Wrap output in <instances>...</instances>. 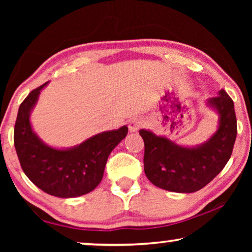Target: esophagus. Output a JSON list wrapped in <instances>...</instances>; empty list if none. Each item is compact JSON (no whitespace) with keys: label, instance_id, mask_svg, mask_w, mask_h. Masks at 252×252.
Listing matches in <instances>:
<instances>
[{"label":"esophagus","instance_id":"esophagus-1","mask_svg":"<svg viewBox=\"0 0 252 252\" xmlns=\"http://www.w3.org/2000/svg\"><path fill=\"white\" fill-rule=\"evenodd\" d=\"M142 126H143V120L141 118H133L129 122V131L136 132L139 129H141Z\"/></svg>","mask_w":252,"mask_h":252}]
</instances>
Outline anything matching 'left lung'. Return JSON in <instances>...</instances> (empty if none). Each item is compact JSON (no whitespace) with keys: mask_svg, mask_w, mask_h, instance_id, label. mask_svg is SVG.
Returning <instances> with one entry per match:
<instances>
[{"mask_svg":"<svg viewBox=\"0 0 252 252\" xmlns=\"http://www.w3.org/2000/svg\"><path fill=\"white\" fill-rule=\"evenodd\" d=\"M219 114V127L207 142L195 148L178 146L164 136L140 130L144 142V172L156 187L191 193L202 189L227 164L237 136V119L231 97L224 90L208 100Z\"/></svg>","mask_w":252,"mask_h":252,"instance_id":"left-lung-1","label":"left lung"}]
</instances>
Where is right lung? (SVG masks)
<instances>
[{"label": "right lung", "instance_id": "add662e5", "mask_svg": "<svg viewBox=\"0 0 252 252\" xmlns=\"http://www.w3.org/2000/svg\"><path fill=\"white\" fill-rule=\"evenodd\" d=\"M46 84L30 92L20 105L14 126L15 150L21 168L37 188L59 198L80 197L101 182L110 153L126 138L127 126L102 132L65 150L46 146L30 122V113Z\"/></svg>", "mask_w": 252, "mask_h": 252}]
</instances>
